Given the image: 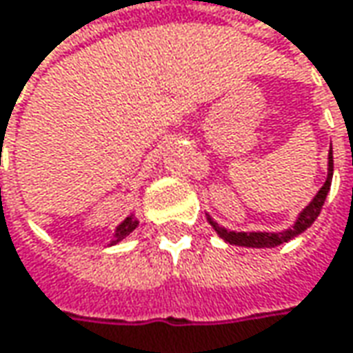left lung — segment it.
Instances as JSON below:
<instances>
[{
  "label": "left lung",
  "mask_w": 353,
  "mask_h": 353,
  "mask_svg": "<svg viewBox=\"0 0 353 353\" xmlns=\"http://www.w3.org/2000/svg\"><path fill=\"white\" fill-rule=\"evenodd\" d=\"M332 172H334V159H332V149H330V155H328V179L324 186L319 190V194L312 198V202L306 206L305 210L301 212L299 220L294 222L291 230L287 232H281V234H267V232H228L225 228H220L216 222H212V218H208V222L212 224V228L218 232V236L222 237L224 241L232 243V245H243V248H275V245H281L285 241H289L292 237H296L299 234H303L306 228H310L312 222L319 218L320 210L324 206V200H326V194L330 190V184H332Z\"/></svg>",
  "instance_id": "1"
}]
</instances>
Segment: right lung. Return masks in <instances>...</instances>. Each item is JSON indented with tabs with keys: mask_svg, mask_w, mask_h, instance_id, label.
Listing matches in <instances>:
<instances>
[{
	"mask_svg": "<svg viewBox=\"0 0 353 353\" xmlns=\"http://www.w3.org/2000/svg\"><path fill=\"white\" fill-rule=\"evenodd\" d=\"M135 228H137V220H133L131 216H129V218H125V220H123L121 224L117 225L116 239H114L112 243H117L119 239H123V237H125V236H129V234H131V232H133Z\"/></svg>",
	"mask_w": 353,
	"mask_h": 353,
	"instance_id": "right-lung-1",
	"label": "right lung"
}]
</instances>
